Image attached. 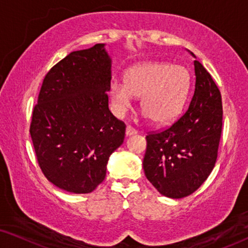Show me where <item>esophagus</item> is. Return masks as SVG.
<instances>
[{
	"mask_svg": "<svg viewBox=\"0 0 248 248\" xmlns=\"http://www.w3.org/2000/svg\"><path fill=\"white\" fill-rule=\"evenodd\" d=\"M138 133V131L135 130V128H133L132 126H130V125H127L126 126V130H125V134L127 135H133V134H137Z\"/></svg>",
	"mask_w": 248,
	"mask_h": 248,
	"instance_id": "obj_1",
	"label": "esophagus"
}]
</instances>
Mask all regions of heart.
<instances>
[{
  "label": "heart",
  "instance_id": "heart-1",
  "mask_svg": "<svg viewBox=\"0 0 248 248\" xmlns=\"http://www.w3.org/2000/svg\"><path fill=\"white\" fill-rule=\"evenodd\" d=\"M191 88V76L182 65L148 62L125 73L124 84L113 82L109 97L114 114L123 117L132 97H141V109L155 124H168L181 114Z\"/></svg>",
  "mask_w": 248,
  "mask_h": 248
}]
</instances>
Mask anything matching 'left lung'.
I'll use <instances>...</instances> for the list:
<instances>
[{
  "mask_svg": "<svg viewBox=\"0 0 248 248\" xmlns=\"http://www.w3.org/2000/svg\"><path fill=\"white\" fill-rule=\"evenodd\" d=\"M194 70V94L186 110L169 126L145 137V177L171 199L185 198L205 182L216 165L221 138V93L198 60Z\"/></svg>",
  "mask_w": 248,
  "mask_h": 248,
  "instance_id": "left-lung-1",
  "label": "left lung"
}]
</instances>
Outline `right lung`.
I'll list each match as a JSON object with an SVG mask.
<instances>
[{"instance_id":"add662e5","label":"right lung","mask_w":248,"mask_h":248,"mask_svg":"<svg viewBox=\"0 0 248 248\" xmlns=\"http://www.w3.org/2000/svg\"><path fill=\"white\" fill-rule=\"evenodd\" d=\"M110 80L104 44L70 53L44 78L29 132L44 176L61 189L93 192L123 143L126 126L108 108Z\"/></svg>"}]
</instances>
